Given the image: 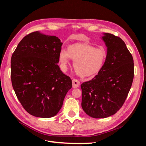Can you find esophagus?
Instances as JSON below:
<instances>
[{
    "mask_svg": "<svg viewBox=\"0 0 146 146\" xmlns=\"http://www.w3.org/2000/svg\"><path fill=\"white\" fill-rule=\"evenodd\" d=\"M80 81L77 80V79L74 78L72 80V87H73V88H78L79 86H80Z\"/></svg>",
    "mask_w": 146,
    "mask_h": 146,
    "instance_id": "esophagus-1",
    "label": "esophagus"
}]
</instances>
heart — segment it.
I'll return each instance as SVG.
<instances>
[{
    "label": "heart",
    "mask_w": 146,
    "mask_h": 146,
    "mask_svg": "<svg viewBox=\"0 0 146 146\" xmlns=\"http://www.w3.org/2000/svg\"><path fill=\"white\" fill-rule=\"evenodd\" d=\"M69 58L74 61L73 68L78 76L82 78H91L96 76L102 69L107 53L104 48L77 44L70 46L67 51H60L59 61L63 69L67 68Z\"/></svg>",
    "instance_id": "heart-1"
}]
</instances>
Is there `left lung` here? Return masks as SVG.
<instances>
[{
	"label": "left lung",
	"instance_id": "obj_1",
	"mask_svg": "<svg viewBox=\"0 0 146 146\" xmlns=\"http://www.w3.org/2000/svg\"><path fill=\"white\" fill-rule=\"evenodd\" d=\"M107 47L105 64L98 75L81 85L82 107L88 115L105 118L119 111L124 104L134 77L133 56L122 39L105 33Z\"/></svg>",
	"mask_w": 146,
	"mask_h": 146
}]
</instances>
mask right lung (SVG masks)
<instances>
[{"instance_id":"add662e5","label":"right lung","mask_w":146,"mask_h":146,"mask_svg":"<svg viewBox=\"0 0 146 146\" xmlns=\"http://www.w3.org/2000/svg\"><path fill=\"white\" fill-rule=\"evenodd\" d=\"M62 44L58 37L34 32L23 38L12 55V86L31 115L55 116L72 88L71 79L57 64Z\"/></svg>"}]
</instances>
